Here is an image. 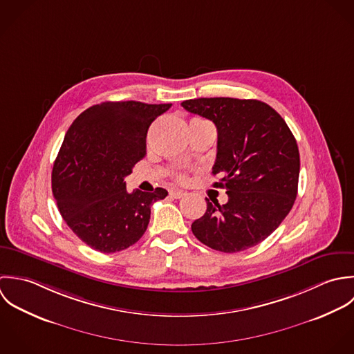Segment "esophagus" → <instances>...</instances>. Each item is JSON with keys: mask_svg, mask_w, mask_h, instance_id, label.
Listing matches in <instances>:
<instances>
[{"mask_svg": "<svg viewBox=\"0 0 354 354\" xmlns=\"http://www.w3.org/2000/svg\"><path fill=\"white\" fill-rule=\"evenodd\" d=\"M169 196L174 197V198H182V197L186 196V192H183V190H171Z\"/></svg>", "mask_w": 354, "mask_h": 354, "instance_id": "34e87169", "label": "esophagus"}]
</instances>
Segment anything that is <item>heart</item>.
<instances>
[{"instance_id":"obj_1","label":"heart","mask_w":354,"mask_h":354,"mask_svg":"<svg viewBox=\"0 0 354 354\" xmlns=\"http://www.w3.org/2000/svg\"><path fill=\"white\" fill-rule=\"evenodd\" d=\"M179 179H182V180H183V179H185V176H183V175H180V176H179Z\"/></svg>"}]
</instances>
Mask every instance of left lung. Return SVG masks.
<instances>
[{"label":"left lung","instance_id":"1","mask_svg":"<svg viewBox=\"0 0 354 354\" xmlns=\"http://www.w3.org/2000/svg\"><path fill=\"white\" fill-rule=\"evenodd\" d=\"M194 115L212 120L217 129L213 175L228 201L207 200V212L192 224L196 238L224 253L256 246L270 236L294 205L299 153L282 116L259 100L228 97L182 102Z\"/></svg>","mask_w":354,"mask_h":354}]
</instances>
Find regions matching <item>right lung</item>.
Segmentation results:
<instances>
[{"label":"right lung","mask_w":354,"mask_h":354,"mask_svg":"<svg viewBox=\"0 0 354 354\" xmlns=\"http://www.w3.org/2000/svg\"><path fill=\"white\" fill-rule=\"evenodd\" d=\"M172 104L102 102L82 112L68 129L52 171L57 208L72 231L101 253L124 250L145 234L150 207L168 196L129 193L124 178L146 154L151 122Z\"/></svg>","instance_id":"1"}]
</instances>
